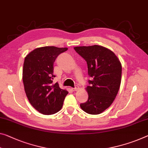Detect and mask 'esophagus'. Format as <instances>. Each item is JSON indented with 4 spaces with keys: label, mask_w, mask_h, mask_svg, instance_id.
<instances>
[{
    "label": "esophagus",
    "mask_w": 148,
    "mask_h": 148,
    "mask_svg": "<svg viewBox=\"0 0 148 148\" xmlns=\"http://www.w3.org/2000/svg\"><path fill=\"white\" fill-rule=\"evenodd\" d=\"M71 89H72V90H73V91H75V90H77L79 89V87H78V86H75V87L72 88Z\"/></svg>",
    "instance_id": "1"
}]
</instances>
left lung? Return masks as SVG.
I'll list each match as a JSON object with an SVG mask.
<instances>
[{
    "mask_svg": "<svg viewBox=\"0 0 148 148\" xmlns=\"http://www.w3.org/2000/svg\"><path fill=\"white\" fill-rule=\"evenodd\" d=\"M75 50L87 61L89 85L85 88L88 101L80 104L90 114H99L112 104L119 92L122 65L110 49L101 45L75 47Z\"/></svg>",
    "mask_w": 148,
    "mask_h": 148,
    "instance_id": "obj_1",
    "label": "left lung"
}]
</instances>
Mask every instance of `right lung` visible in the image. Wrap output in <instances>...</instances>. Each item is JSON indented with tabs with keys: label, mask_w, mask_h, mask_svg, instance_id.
I'll list each match as a JSON object with an SVG mask.
<instances>
[{
	"label": "right lung",
	"mask_w": 148,
	"mask_h": 148,
	"mask_svg": "<svg viewBox=\"0 0 148 148\" xmlns=\"http://www.w3.org/2000/svg\"><path fill=\"white\" fill-rule=\"evenodd\" d=\"M67 47L45 46L38 47L26 56L22 79L25 92L29 103L38 112L45 115L60 111L68 94L59 84H53V63Z\"/></svg>",
	"instance_id": "obj_1"
}]
</instances>
